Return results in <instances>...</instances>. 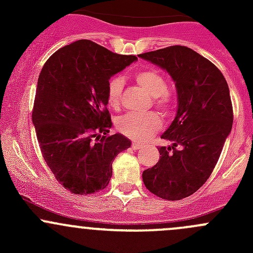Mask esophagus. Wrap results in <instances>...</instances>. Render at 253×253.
<instances>
[{"label": "esophagus", "instance_id": "34e87169", "mask_svg": "<svg viewBox=\"0 0 253 253\" xmlns=\"http://www.w3.org/2000/svg\"><path fill=\"white\" fill-rule=\"evenodd\" d=\"M132 149H134V150H139L142 148V144H138V143H132Z\"/></svg>", "mask_w": 253, "mask_h": 253}]
</instances>
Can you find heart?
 Returning a JSON list of instances; mask_svg holds the SVG:
<instances>
[{
  "label": "heart",
  "instance_id": "1",
  "mask_svg": "<svg viewBox=\"0 0 253 253\" xmlns=\"http://www.w3.org/2000/svg\"><path fill=\"white\" fill-rule=\"evenodd\" d=\"M134 79L153 96V105L165 117L170 116L175 110V96L168 90V82L159 71L154 68H144L134 72ZM124 90V79L112 77L106 85V99L111 108L119 109ZM120 133L133 141L143 142L154 136L162 127V119L154 111L145 114H126L121 116L116 125Z\"/></svg>",
  "mask_w": 253,
  "mask_h": 253
}]
</instances>
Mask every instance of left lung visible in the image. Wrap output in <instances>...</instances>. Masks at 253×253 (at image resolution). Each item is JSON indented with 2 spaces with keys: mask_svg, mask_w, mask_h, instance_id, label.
Listing matches in <instances>:
<instances>
[{
  "mask_svg": "<svg viewBox=\"0 0 253 253\" xmlns=\"http://www.w3.org/2000/svg\"><path fill=\"white\" fill-rule=\"evenodd\" d=\"M138 56L170 73L178 96L177 115L162 136L174 144L158 149L159 160L143 171V182L163 200H182L205 185L231 131L228 83L214 63L187 46L174 45Z\"/></svg>",
  "mask_w": 253,
  "mask_h": 253,
  "instance_id": "obj_1",
  "label": "left lung"
}]
</instances>
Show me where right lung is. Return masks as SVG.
<instances>
[{
  "label": "right lung",
  "mask_w": 253,
  "mask_h": 253,
  "mask_svg": "<svg viewBox=\"0 0 253 253\" xmlns=\"http://www.w3.org/2000/svg\"><path fill=\"white\" fill-rule=\"evenodd\" d=\"M90 40H78L48 57L38 78L32 119L40 150L58 183L75 195L104 190L112 162L131 141L109 134L106 85L136 61Z\"/></svg>",
  "instance_id": "right-lung-1"
}]
</instances>
